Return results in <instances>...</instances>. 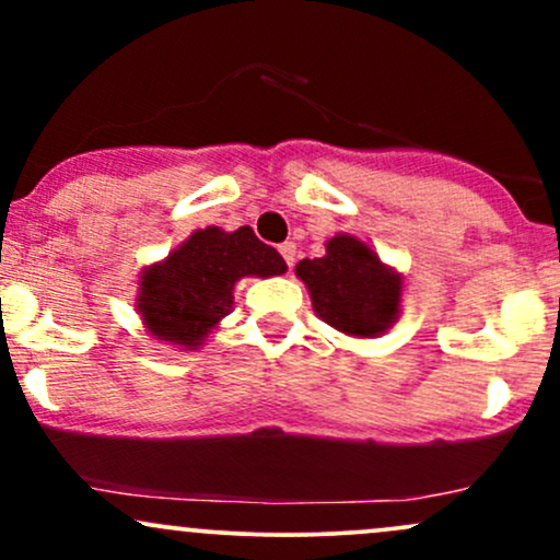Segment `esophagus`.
<instances>
[{"label": "esophagus", "mask_w": 560, "mask_h": 560, "mask_svg": "<svg viewBox=\"0 0 560 560\" xmlns=\"http://www.w3.org/2000/svg\"><path fill=\"white\" fill-rule=\"evenodd\" d=\"M279 253H281V258H284L287 266L292 268L294 266V258H298V244H294V242L279 244Z\"/></svg>", "instance_id": "esophagus-1"}]
</instances>
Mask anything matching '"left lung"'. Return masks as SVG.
<instances>
[{
    "instance_id": "obj_1",
    "label": "left lung",
    "mask_w": 560,
    "mask_h": 560,
    "mask_svg": "<svg viewBox=\"0 0 560 560\" xmlns=\"http://www.w3.org/2000/svg\"><path fill=\"white\" fill-rule=\"evenodd\" d=\"M298 276L311 289L318 316L345 334L376 337L400 311V276L384 268L374 249L355 236H334L324 258L300 260Z\"/></svg>"
}]
</instances>
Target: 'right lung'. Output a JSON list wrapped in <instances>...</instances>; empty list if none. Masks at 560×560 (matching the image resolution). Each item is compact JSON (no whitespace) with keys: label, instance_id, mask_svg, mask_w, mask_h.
I'll list each match as a JSON object with an SVG mask.
<instances>
[{"label":"right lung","instance_id":"1","mask_svg":"<svg viewBox=\"0 0 560 560\" xmlns=\"http://www.w3.org/2000/svg\"><path fill=\"white\" fill-rule=\"evenodd\" d=\"M287 262L255 231L210 226L195 231L168 260L141 276L139 313L152 337L197 347L231 311L234 284L242 276H279Z\"/></svg>","mask_w":560,"mask_h":560}]
</instances>
